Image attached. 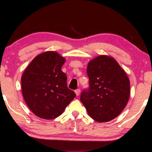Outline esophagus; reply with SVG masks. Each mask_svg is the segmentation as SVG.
<instances>
[{"instance_id":"34e87169","label":"esophagus","mask_w":152,"mask_h":152,"mask_svg":"<svg viewBox=\"0 0 152 152\" xmlns=\"http://www.w3.org/2000/svg\"><path fill=\"white\" fill-rule=\"evenodd\" d=\"M75 93H76L77 96H79L80 93V89H76V91H75Z\"/></svg>"}]
</instances>
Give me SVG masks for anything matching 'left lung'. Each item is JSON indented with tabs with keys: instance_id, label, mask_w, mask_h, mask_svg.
I'll use <instances>...</instances> for the list:
<instances>
[{
	"instance_id": "obj_1",
	"label": "left lung",
	"mask_w": 152,
	"mask_h": 152,
	"mask_svg": "<svg viewBox=\"0 0 152 152\" xmlns=\"http://www.w3.org/2000/svg\"><path fill=\"white\" fill-rule=\"evenodd\" d=\"M90 87L80 95L89 116L96 122L116 118L127 105L130 82L125 72L111 56L101 55L87 66Z\"/></svg>"
}]
</instances>
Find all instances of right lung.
<instances>
[{
    "label": "right lung",
    "mask_w": 152,
    "mask_h": 152,
    "mask_svg": "<svg viewBox=\"0 0 152 152\" xmlns=\"http://www.w3.org/2000/svg\"><path fill=\"white\" fill-rule=\"evenodd\" d=\"M65 61L56 51H45L36 56L23 73L25 102L42 119L57 118L76 96L67 86V76L61 70Z\"/></svg>",
    "instance_id": "obj_1"
}]
</instances>
